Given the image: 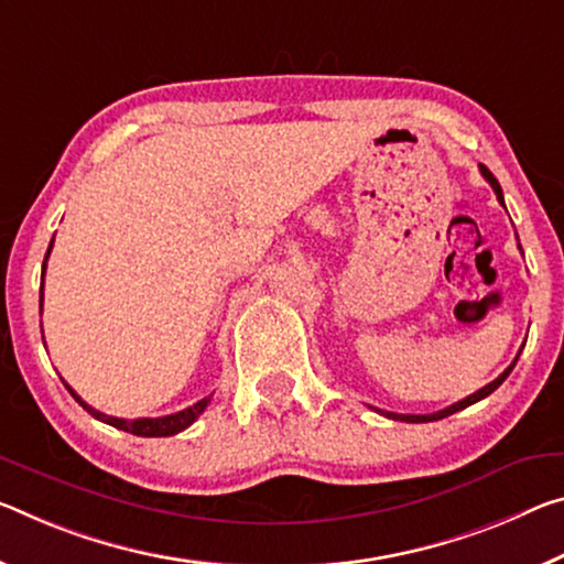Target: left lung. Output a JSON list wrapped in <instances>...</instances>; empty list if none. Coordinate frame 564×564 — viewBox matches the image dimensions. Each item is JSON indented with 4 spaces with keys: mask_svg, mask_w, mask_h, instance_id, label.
Masks as SVG:
<instances>
[{
    "mask_svg": "<svg viewBox=\"0 0 564 564\" xmlns=\"http://www.w3.org/2000/svg\"><path fill=\"white\" fill-rule=\"evenodd\" d=\"M479 170H481V175L487 177V183L495 187V193H497V200L505 205V198H502V187H499V183H497V177L489 173V170L485 167V165H479ZM522 250V248H520ZM517 359H520V356H517ZM517 359L507 366V369L499 373V377L495 379V381H489L487 387H481L479 391H475V394H469L467 399H462V401H457V404H452V406H446V409H442V411H434V414H394V411H381V409H377L379 414H383V416H389V419H394V422H409V424H424V422H440V419H444V416H452L454 411H462V409H467V406H471V404H477L479 399H485V397H489L491 391H495L499 383H502L507 377H509V371L514 369V364H517Z\"/></svg>",
    "mask_w": 564,
    "mask_h": 564,
    "instance_id": "left-lung-1",
    "label": "left lung"
}]
</instances>
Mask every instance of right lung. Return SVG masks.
<instances>
[{"mask_svg":"<svg viewBox=\"0 0 564 564\" xmlns=\"http://www.w3.org/2000/svg\"><path fill=\"white\" fill-rule=\"evenodd\" d=\"M52 240H55V238H52ZM50 250H52V243H50V248H47V256H44V263H42V283H40V311H42L44 268H47ZM65 387H67L69 394L75 397L77 404L87 411V414H93L95 419H100V422L110 424V426H115V429H122V432H128V434H135V436H173V434L183 432V429L191 426V424L195 422V419H198V416L203 414L205 406L210 404V397H205V399H200V401H195L193 406H187V409H183V411H177V414H167V416H158V419H118V416H107V414H102V411H97V409H93V406H89V404H85V401L79 399V394H75V391H73V387H69V383H65Z\"/></svg>","mask_w":564,"mask_h":564,"instance_id":"1","label":"right lung"}]
</instances>
